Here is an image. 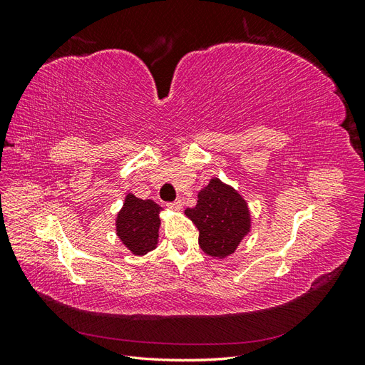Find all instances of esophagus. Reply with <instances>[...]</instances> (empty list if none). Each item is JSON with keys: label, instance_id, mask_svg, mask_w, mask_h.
<instances>
[{"label": "esophagus", "instance_id": "1", "mask_svg": "<svg viewBox=\"0 0 365 365\" xmlns=\"http://www.w3.org/2000/svg\"><path fill=\"white\" fill-rule=\"evenodd\" d=\"M168 207L170 210H173V212H181V210H182V201L178 200V201H175V202H170V204H168Z\"/></svg>", "mask_w": 365, "mask_h": 365}]
</instances>
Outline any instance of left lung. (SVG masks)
Returning <instances> with one entry per match:
<instances>
[{"instance_id": "8db88e82", "label": "left lung", "mask_w": 365, "mask_h": 365, "mask_svg": "<svg viewBox=\"0 0 365 365\" xmlns=\"http://www.w3.org/2000/svg\"><path fill=\"white\" fill-rule=\"evenodd\" d=\"M185 216L200 230V247L210 257L233 254L251 231V212L245 197L219 178L197 192V204Z\"/></svg>"}]
</instances>
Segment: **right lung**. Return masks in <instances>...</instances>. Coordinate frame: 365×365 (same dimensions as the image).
I'll use <instances>...</instances> for the list:
<instances>
[{"instance_id":"add662e5","label":"right lung","mask_w":365,"mask_h":365,"mask_svg":"<svg viewBox=\"0 0 365 365\" xmlns=\"http://www.w3.org/2000/svg\"><path fill=\"white\" fill-rule=\"evenodd\" d=\"M161 207L152 200L126 193L115 217V235L134 256H146L158 247Z\"/></svg>"}]
</instances>
